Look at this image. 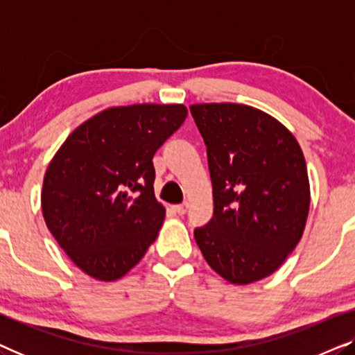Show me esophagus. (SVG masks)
Segmentation results:
<instances>
[{"mask_svg": "<svg viewBox=\"0 0 355 355\" xmlns=\"http://www.w3.org/2000/svg\"><path fill=\"white\" fill-rule=\"evenodd\" d=\"M187 208H189L187 203H181V205H176V207H174V211H176L178 215H186Z\"/></svg>", "mask_w": 355, "mask_h": 355, "instance_id": "obj_1", "label": "esophagus"}]
</instances>
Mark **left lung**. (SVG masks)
I'll return each instance as SVG.
<instances>
[{
    "label": "left lung",
    "mask_w": 355,
    "mask_h": 355,
    "mask_svg": "<svg viewBox=\"0 0 355 355\" xmlns=\"http://www.w3.org/2000/svg\"><path fill=\"white\" fill-rule=\"evenodd\" d=\"M207 147L215 213L196 227L208 265L249 284L283 265L310 207L307 164L294 135L263 111L237 103L191 106Z\"/></svg>",
    "instance_id": "8db88e82"
}]
</instances>
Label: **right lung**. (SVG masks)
I'll return each mask as SVG.
<instances>
[{"instance_id":"1","label":"right lung","mask_w":355,"mask_h":355,"mask_svg":"<svg viewBox=\"0 0 355 355\" xmlns=\"http://www.w3.org/2000/svg\"><path fill=\"white\" fill-rule=\"evenodd\" d=\"M182 105L110 108L79 125L48 164L42 210L48 230L92 278L114 281L157 239L153 155L181 128Z\"/></svg>"}]
</instances>
